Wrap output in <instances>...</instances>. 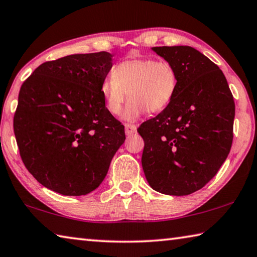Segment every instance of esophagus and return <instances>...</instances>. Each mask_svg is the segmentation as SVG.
Listing matches in <instances>:
<instances>
[{
	"label": "esophagus",
	"mask_w": 257,
	"mask_h": 257,
	"mask_svg": "<svg viewBox=\"0 0 257 257\" xmlns=\"http://www.w3.org/2000/svg\"><path fill=\"white\" fill-rule=\"evenodd\" d=\"M124 130H125V135L127 136H132V135H134L135 133L137 132V127L135 124H124Z\"/></svg>",
	"instance_id": "34e87169"
}]
</instances>
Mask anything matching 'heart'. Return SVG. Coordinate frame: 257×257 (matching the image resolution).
I'll return each mask as SVG.
<instances>
[{
	"mask_svg": "<svg viewBox=\"0 0 257 257\" xmlns=\"http://www.w3.org/2000/svg\"><path fill=\"white\" fill-rule=\"evenodd\" d=\"M179 77L173 64L152 57L124 59L114 67L112 76L105 77L100 92L110 113L119 114L127 96L130 97L122 113L125 121H136L149 111L158 113L173 101Z\"/></svg>",
	"mask_w": 257,
	"mask_h": 257,
	"instance_id": "heart-1",
	"label": "heart"
}]
</instances>
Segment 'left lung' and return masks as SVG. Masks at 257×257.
Masks as SVG:
<instances>
[{
  "instance_id": "left-lung-1",
  "label": "left lung",
  "mask_w": 257,
  "mask_h": 257,
  "mask_svg": "<svg viewBox=\"0 0 257 257\" xmlns=\"http://www.w3.org/2000/svg\"><path fill=\"white\" fill-rule=\"evenodd\" d=\"M173 64V101L137 129L145 142L142 165L152 188L188 195L203 188L226 161L232 144L234 97L216 64L190 46L152 48Z\"/></svg>"
}]
</instances>
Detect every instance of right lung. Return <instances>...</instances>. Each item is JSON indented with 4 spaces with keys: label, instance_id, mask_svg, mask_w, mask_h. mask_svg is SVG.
<instances>
[{
    "label": "right lung",
    "instance_id": "add662e5",
    "mask_svg": "<svg viewBox=\"0 0 257 257\" xmlns=\"http://www.w3.org/2000/svg\"><path fill=\"white\" fill-rule=\"evenodd\" d=\"M111 67L106 51L69 55L23 82L13 128L23 164L45 188L77 197L104 180L125 139L100 92Z\"/></svg>",
    "mask_w": 257,
    "mask_h": 257
}]
</instances>
